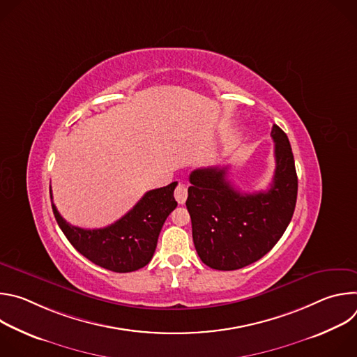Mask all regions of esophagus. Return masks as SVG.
Wrapping results in <instances>:
<instances>
[{
    "mask_svg": "<svg viewBox=\"0 0 357 357\" xmlns=\"http://www.w3.org/2000/svg\"><path fill=\"white\" fill-rule=\"evenodd\" d=\"M174 195H175V199L179 205H183V203L186 202V197H188V186L185 183H179L176 186Z\"/></svg>",
    "mask_w": 357,
    "mask_h": 357,
    "instance_id": "1",
    "label": "esophagus"
}]
</instances>
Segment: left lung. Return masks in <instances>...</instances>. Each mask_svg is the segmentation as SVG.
Segmentation results:
<instances>
[{"label": "left lung", "mask_w": 357, "mask_h": 357, "mask_svg": "<svg viewBox=\"0 0 357 357\" xmlns=\"http://www.w3.org/2000/svg\"><path fill=\"white\" fill-rule=\"evenodd\" d=\"M275 172L266 192L241 193L227 167L195 169L186 208L197 256L208 267L238 270L260 260L287 230L296 203L298 178L287 134L273 126Z\"/></svg>", "instance_id": "left-lung-1"}]
</instances>
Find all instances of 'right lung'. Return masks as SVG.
Wrapping results in <instances>:
<instances>
[{
    "mask_svg": "<svg viewBox=\"0 0 357 357\" xmlns=\"http://www.w3.org/2000/svg\"><path fill=\"white\" fill-rule=\"evenodd\" d=\"M176 185L172 182L148 190L128 213L103 229L72 226L59 215L54 202L52 209L63 234L82 256L106 270L131 273L145 267L154 256L161 229L178 206L174 197Z\"/></svg>",
    "mask_w": 357,
    "mask_h": 357,
    "instance_id": "right-lung-1",
    "label": "right lung"
}]
</instances>
